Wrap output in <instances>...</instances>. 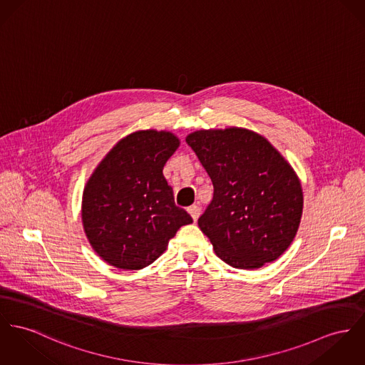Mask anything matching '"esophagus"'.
Listing matches in <instances>:
<instances>
[{"label":"esophagus","instance_id":"obj_1","mask_svg":"<svg viewBox=\"0 0 365 365\" xmlns=\"http://www.w3.org/2000/svg\"><path fill=\"white\" fill-rule=\"evenodd\" d=\"M187 211H189V214L192 215V218H193V221L196 222L197 220H198V217H200V214H201V208H200V205H192V207H189L187 208Z\"/></svg>","mask_w":365,"mask_h":365}]
</instances>
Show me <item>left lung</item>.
Masks as SVG:
<instances>
[{
	"instance_id": "obj_1",
	"label": "left lung",
	"mask_w": 365,
	"mask_h": 365,
	"mask_svg": "<svg viewBox=\"0 0 365 365\" xmlns=\"http://www.w3.org/2000/svg\"><path fill=\"white\" fill-rule=\"evenodd\" d=\"M186 143L214 185L198 226L215 254L239 269L278 259L303 215V189L294 169L264 136L243 128L196 130Z\"/></svg>"
}]
</instances>
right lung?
Wrapping results in <instances>:
<instances>
[{"mask_svg": "<svg viewBox=\"0 0 365 365\" xmlns=\"http://www.w3.org/2000/svg\"><path fill=\"white\" fill-rule=\"evenodd\" d=\"M180 140L167 130H138L118 141L84 186L88 243L119 269H141L167 250L192 217L175 205L163 169Z\"/></svg>", "mask_w": 365, "mask_h": 365, "instance_id": "obj_1", "label": "right lung"}]
</instances>
